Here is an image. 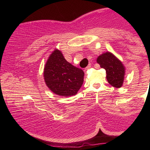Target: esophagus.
<instances>
[{
  "label": "esophagus",
  "instance_id": "esophagus-1",
  "mask_svg": "<svg viewBox=\"0 0 150 150\" xmlns=\"http://www.w3.org/2000/svg\"><path fill=\"white\" fill-rule=\"evenodd\" d=\"M91 67V63H89V64H88V65H87V67L85 68V69H89V68Z\"/></svg>",
  "mask_w": 150,
  "mask_h": 150
}]
</instances>
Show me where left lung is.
<instances>
[{
    "mask_svg": "<svg viewBox=\"0 0 150 150\" xmlns=\"http://www.w3.org/2000/svg\"><path fill=\"white\" fill-rule=\"evenodd\" d=\"M96 62L106 71V79L113 87L120 88L123 84L125 69L122 63L110 52L98 56Z\"/></svg>",
    "mask_w": 150,
    "mask_h": 150,
    "instance_id": "8db88e82",
    "label": "left lung"
}]
</instances>
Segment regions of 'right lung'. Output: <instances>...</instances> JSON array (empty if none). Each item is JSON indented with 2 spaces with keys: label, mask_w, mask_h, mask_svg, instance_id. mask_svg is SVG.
Instances as JSON below:
<instances>
[{
  "label": "right lung",
  "mask_w": 150,
  "mask_h": 150,
  "mask_svg": "<svg viewBox=\"0 0 150 150\" xmlns=\"http://www.w3.org/2000/svg\"><path fill=\"white\" fill-rule=\"evenodd\" d=\"M84 75L82 69L67 62L58 50L50 55L44 71V80L48 88L62 96L76 95L83 85Z\"/></svg>",
  "instance_id": "right-lung-1"
}]
</instances>
